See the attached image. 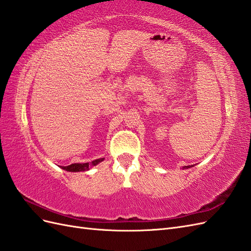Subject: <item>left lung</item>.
Here are the masks:
<instances>
[{"label":"left lung","mask_w":251,"mask_h":251,"mask_svg":"<svg viewBox=\"0 0 251 251\" xmlns=\"http://www.w3.org/2000/svg\"><path fill=\"white\" fill-rule=\"evenodd\" d=\"M191 166H192V165H191ZM191 166H190V165H189V166H184V167H183V169H186V168H190Z\"/></svg>","instance_id":"left-lung-1"}]
</instances>
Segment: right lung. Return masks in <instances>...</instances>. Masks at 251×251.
<instances>
[{"instance_id":"right-lung-1","label":"right lung","mask_w":251,"mask_h":251,"mask_svg":"<svg viewBox=\"0 0 251 251\" xmlns=\"http://www.w3.org/2000/svg\"><path fill=\"white\" fill-rule=\"evenodd\" d=\"M102 161H104V157H101V159H97L90 163H81V164L75 163V164H71V165H69V166H62V169L71 171V173H76V171H86V170H89L90 167L98 165V164L101 163Z\"/></svg>"}]
</instances>
